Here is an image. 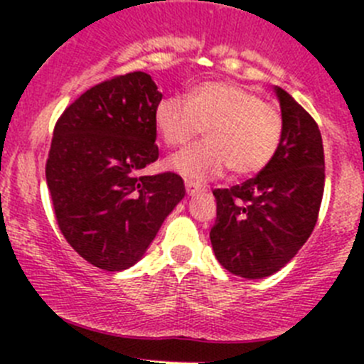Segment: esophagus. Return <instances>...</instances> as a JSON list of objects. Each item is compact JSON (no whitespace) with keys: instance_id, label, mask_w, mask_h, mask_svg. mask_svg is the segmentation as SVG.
<instances>
[{"instance_id":"1","label":"esophagus","mask_w":364,"mask_h":364,"mask_svg":"<svg viewBox=\"0 0 364 364\" xmlns=\"http://www.w3.org/2000/svg\"><path fill=\"white\" fill-rule=\"evenodd\" d=\"M185 188H186V193H188V196H196V193L203 192V188H200L199 185H196V183H192V181H186Z\"/></svg>"}]
</instances>
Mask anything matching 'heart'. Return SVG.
I'll list each match as a JSON object with an SVG mask.
<instances>
[{
	"instance_id": "1",
	"label": "heart",
	"mask_w": 364,
	"mask_h": 364,
	"mask_svg": "<svg viewBox=\"0 0 364 364\" xmlns=\"http://www.w3.org/2000/svg\"><path fill=\"white\" fill-rule=\"evenodd\" d=\"M155 119L168 148L188 144L205 128L208 141L168 161L176 172L192 181L218 178L227 167L236 176L259 174L277 155L284 134L280 109L230 82L200 84L190 102L181 97L164 98Z\"/></svg>"
}]
</instances>
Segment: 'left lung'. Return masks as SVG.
Wrapping results in <instances>:
<instances>
[{
    "label": "left lung",
    "mask_w": 364,
    "mask_h": 364,
    "mask_svg": "<svg viewBox=\"0 0 364 364\" xmlns=\"http://www.w3.org/2000/svg\"><path fill=\"white\" fill-rule=\"evenodd\" d=\"M284 134L277 155L255 178L213 190V250L229 273L264 278L280 271L314 232L324 193L321 130L299 104L277 87Z\"/></svg>",
    "instance_id": "1"
}]
</instances>
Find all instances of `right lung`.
Segmentation results:
<instances>
[{"label": "right lung", "instance_id": "obj_1", "mask_svg": "<svg viewBox=\"0 0 364 364\" xmlns=\"http://www.w3.org/2000/svg\"><path fill=\"white\" fill-rule=\"evenodd\" d=\"M160 102L151 75L130 72L84 91L54 124L46 179L58 227L100 269L134 266L185 197L176 172L141 174L159 159Z\"/></svg>", "mask_w": 364, "mask_h": 364}]
</instances>
